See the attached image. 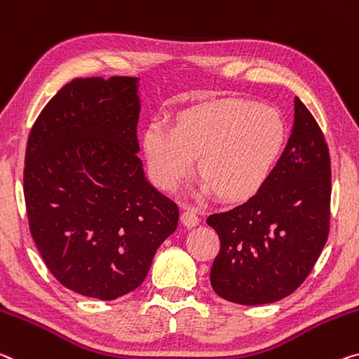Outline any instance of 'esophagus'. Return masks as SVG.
<instances>
[{
	"label": "esophagus",
	"mask_w": 359,
	"mask_h": 359,
	"mask_svg": "<svg viewBox=\"0 0 359 359\" xmlns=\"http://www.w3.org/2000/svg\"><path fill=\"white\" fill-rule=\"evenodd\" d=\"M180 220H182V224H184L185 226H189V229H191V226H196L198 224H200V217L196 215V210L190 209V208H187L184 212H182Z\"/></svg>",
	"instance_id": "esophagus-1"
}]
</instances>
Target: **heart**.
<instances>
[{"mask_svg":"<svg viewBox=\"0 0 359 359\" xmlns=\"http://www.w3.org/2000/svg\"><path fill=\"white\" fill-rule=\"evenodd\" d=\"M286 144V123L273 107L220 100L182 113L175 128L153 123L144 151L153 182L174 190L198 158L204 177L200 195L215 190L224 200L254 195L275 169Z\"/></svg>","mask_w":359,"mask_h":359,"instance_id":"heart-1","label":"heart"}]
</instances>
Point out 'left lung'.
<instances>
[{
	"instance_id": "8db88e82",
	"label": "left lung",
	"mask_w": 359,
	"mask_h": 359,
	"mask_svg": "<svg viewBox=\"0 0 359 359\" xmlns=\"http://www.w3.org/2000/svg\"><path fill=\"white\" fill-rule=\"evenodd\" d=\"M331 159L324 135L302 100L281 158L246 203L210 214L220 251L210 269L215 294L262 305L292 294L310 275L329 235Z\"/></svg>"
}]
</instances>
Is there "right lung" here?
<instances>
[{
    "label": "right lung",
    "instance_id": "1",
    "mask_svg": "<svg viewBox=\"0 0 359 359\" xmlns=\"http://www.w3.org/2000/svg\"><path fill=\"white\" fill-rule=\"evenodd\" d=\"M139 78H76L28 135L24 193L44 264L62 286L100 300L137 289L179 208L137 153Z\"/></svg>",
    "mask_w": 359,
    "mask_h": 359
}]
</instances>
